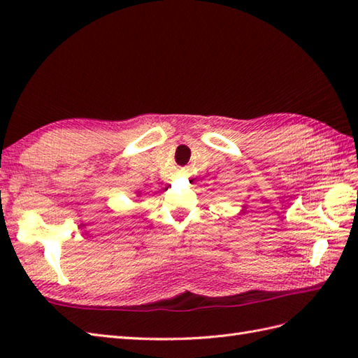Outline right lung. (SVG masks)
Here are the masks:
<instances>
[{
  "label": "right lung",
  "mask_w": 358,
  "mask_h": 358,
  "mask_svg": "<svg viewBox=\"0 0 358 358\" xmlns=\"http://www.w3.org/2000/svg\"><path fill=\"white\" fill-rule=\"evenodd\" d=\"M138 196H140V195H138Z\"/></svg>",
  "instance_id": "right-lung-1"
}]
</instances>
